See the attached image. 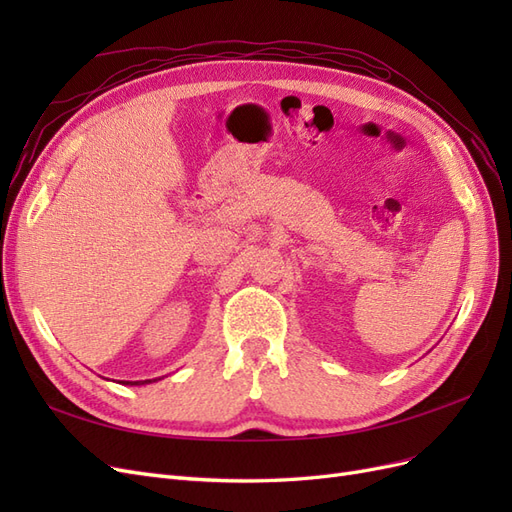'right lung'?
<instances>
[{
  "mask_svg": "<svg viewBox=\"0 0 512 512\" xmlns=\"http://www.w3.org/2000/svg\"><path fill=\"white\" fill-rule=\"evenodd\" d=\"M147 382H153V380H136V382H123V384H147Z\"/></svg>",
  "mask_w": 512,
  "mask_h": 512,
  "instance_id": "right-lung-1",
  "label": "right lung"
}]
</instances>
